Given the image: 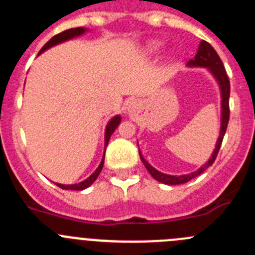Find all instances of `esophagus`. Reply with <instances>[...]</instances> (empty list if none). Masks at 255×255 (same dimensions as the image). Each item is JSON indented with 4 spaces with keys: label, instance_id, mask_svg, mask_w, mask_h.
<instances>
[{
    "label": "esophagus",
    "instance_id": "34e87169",
    "mask_svg": "<svg viewBox=\"0 0 255 255\" xmlns=\"http://www.w3.org/2000/svg\"><path fill=\"white\" fill-rule=\"evenodd\" d=\"M137 106H139V104H137L136 101H130L129 104H128V111L134 112L135 110L137 109Z\"/></svg>",
    "mask_w": 255,
    "mask_h": 255
}]
</instances>
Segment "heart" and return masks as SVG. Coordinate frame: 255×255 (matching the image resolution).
<instances>
[{"label":"heart","instance_id":"heart-1","mask_svg":"<svg viewBox=\"0 0 255 255\" xmlns=\"http://www.w3.org/2000/svg\"><path fill=\"white\" fill-rule=\"evenodd\" d=\"M163 46H164V44H163L162 41H159V40L149 41V43L146 44L145 46H144V54L150 55V57L159 54L160 51H162Z\"/></svg>","mask_w":255,"mask_h":255}]
</instances>
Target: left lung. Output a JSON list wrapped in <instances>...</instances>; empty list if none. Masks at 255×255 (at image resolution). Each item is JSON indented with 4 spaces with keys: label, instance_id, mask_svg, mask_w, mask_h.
Returning <instances> with one entry per match:
<instances>
[{
    "label": "left lung",
    "instance_id": "8db88e82",
    "mask_svg": "<svg viewBox=\"0 0 255 255\" xmlns=\"http://www.w3.org/2000/svg\"><path fill=\"white\" fill-rule=\"evenodd\" d=\"M187 67L188 68H206L210 72L214 79L216 81L219 86V90H220V97H221V114H220V132H219V137L216 140V144H215V149L212 151L210 159L205 163L204 165H201L197 170L195 172H191V173L187 174H181V176H172V174H165L159 172L158 169L153 167V165L149 164L146 162V159L143 156L141 151L139 150L140 159L143 162V164L145 165V168L148 169L149 173L151 174L154 179H156L160 183L169 184V186H174V184H183L186 182L191 181L195 177L200 176L201 173H204L205 170L212 165V163L216 159V155L219 153V149H220L221 143H223L224 135H225L226 128H228L229 123V97H230V82H229L228 74H226L225 68H224V64L221 62L220 57L218 55V53L215 51V49L210 45L207 41L202 40L198 46L197 54H196L195 59H191L190 62L187 63Z\"/></svg>",
    "mask_w": 255,
    "mask_h": 255
}]
</instances>
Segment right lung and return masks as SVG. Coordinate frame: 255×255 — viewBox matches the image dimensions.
Returning <instances> with one entry per match:
<instances>
[{
	"instance_id": "obj_1",
	"label": "right lung",
	"mask_w": 255,
	"mask_h": 255,
	"mask_svg": "<svg viewBox=\"0 0 255 255\" xmlns=\"http://www.w3.org/2000/svg\"><path fill=\"white\" fill-rule=\"evenodd\" d=\"M87 31H90L87 27H74V29L65 30V31L60 32V34H58V35H55V36L51 37L50 40H49L48 43H46L45 45L41 48V50L39 51V54L37 55H40L41 53H44L45 50L50 49L51 46H55V45H58V44L64 43V41H68V40H71V39H74V37L82 36V35H85ZM120 123H121L120 115H115L114 118L110 119V121L107 123L106 129H105V151H106V146H107V144H109L110 137H111V135L114 134V131L116 130V128L120 125ZM105 151H104V155H102L101 163H100V165L97 167V169H96L95 172H93V173L88 177V178H86L85 181L78 182V183H73V184H62V183H55V184H57L58 187H60V188H63V190L83 191V190H86V188H88V187H90L91 184L96 181V179H97L99 174L101 173L102 167H104V163H105Z\"/></svg>"
}]
</instances>
